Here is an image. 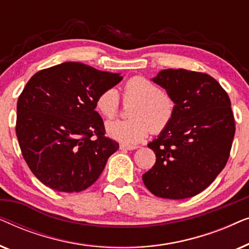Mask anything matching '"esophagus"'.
Wrapping results in <instances>:
<instances>
[{"instance_id":"obj_1","label":"esophagus","mask_w":249,"mask_h":249,"mask_svg":"<svg viewBox=\"0 0 249 249\" xmlns=\"http://www.w3.org/2000/svg\"><path fill=\"white\" fill-rule=\"evenodd\" d=\"M136 148H138V146L120 144V149H124V151H132V149H136Z\"/></svg>"}]
</instances>
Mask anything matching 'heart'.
Wrapping results in <instances>:
<instances>
[{
	"mask_svg": "<svg viewBox=\"0 0 249 249\" xmlns=\"http://www.w3.org/2000/svg\"><path fill=\"white\" fill-rule=\"evenodd\" d=\"M124 101L135 102L129 112L131 119L107 122V132L110 137L124 144H138L151 131L161 134L175 118V100L144 77H134L125 83ZM95 105L103 117L114 118L120 107L118 91L114 88L104 90L98 95Z\"/></svg>",
	"mask_w": 249,
	"mask_h": 249,
	"instance_id": "b5f03b06",
	"label": "heart"
}]
</instances>
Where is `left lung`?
<instances>
[{"instance_id": "left-lung-1", "label": "left lung", "mask_w": 249, "mask_h": 249, "mask_svg": "<svg viewBox=\"0 0 249 249\" xmlns=\"http://www.w3.org/2000/svg\"><path fill=\"white\" fill-rule=\"evenodd\" d=\"M176 102L171 124L147 145L156 155L142 175L153 195L193 197L222 171L234 137V118L227 91L210 74L166 69L153 78Z\"/></svg>"}]
</instances>
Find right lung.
<instances>
[{"mask_svg": "<svg viewBox=\"0 0 249 249\" xmlns=\"http://www.w3.org/2000/svg\"><path fill=\"white\" fill-rule=\"evenodd\" d=\"M122 78L80 62L57 64L30 78L17 104L16 134L40 182L79 193L98 179L119 144L105 136L95 103Z\"/></svg>", "mask_w": 249, "mask_h": 249, "instance_id": "right-lung-1", "label": "right lung"}]
</instances>
